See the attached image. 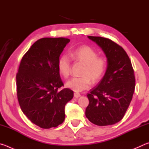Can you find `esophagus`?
<instances>
[{"instance_id": "obj_1", "label": "esophagus", "mask_w": 149, "mask_h": 149, "mask_svg": "<svg viewBox=\"0 0 149 149\" xmlns=\"http://www.w3.org/2000/svg\"><path fill=\"white\" fill-rule=\"evenodd\" d=\"M74 97L75 98H79V97H81V95L78 93H74Z\"/></svg>"}]
</instances>
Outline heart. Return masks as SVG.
<instances>
[{
	"label": "heart",
	"mask_w": 149,
	"mask_h": 149,
	"mask_svg": "<svg viewBox=\"0 0 149 149\" xmlns=\"http://www.w3.org/2000/svg\"><path fill=\"white\" fill-rule=\"evenodd\" d=\"M99 54L95 50L88 46L78 48L72 52V57L75 61H79L85 64L81 77H74L65 84L67 88L75 92H81L89 88L91 80L97 81L104 75L107 68V61L104 58L98 57ZM58 69L63 77L67 78L71 73V59L66 54H63L58 60Z\"/></svg>",
	"instance_id": "heart-1"
}]
</instances>
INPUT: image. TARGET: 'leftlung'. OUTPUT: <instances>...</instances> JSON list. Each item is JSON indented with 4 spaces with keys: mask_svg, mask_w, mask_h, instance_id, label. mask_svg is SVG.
<instances>
[{
    "mask_svg": "<svg viewBox=\"0 0 149 149\" xmlns=\"http://www.w3.org/2000/svg\"><path fill=\"white\" fill-rule=\"evenodd\" d=\"M87 37L103 50L107 68L99 84L87 94L89 104L85 116L95 125L115 124L124 116L134 93L135 79L132 62L123 48L112 40Z\"/></svg>",
    "mask_w": 149,
    "mask_h": 149,
    "instance_id": "left-lung-1",
    "label": "left lung"
}]
</instances>
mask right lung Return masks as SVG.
<instances>
[{
    "instance_id": "right-lung-1",
    "label": "right lung",
    "mask_w": 149,
    "mask_h": 149,
    "mask_svg": "<svg viewBox=\"0 0 149 149\" xmlns=\"http://www.w3.org/2000/svg\"><path fill=\"white\" fill-rule=\"evenodd\" d=\"M69 39L42 38L22 58L16 75L20 108L32 123L43 129L56 127L65 119L64 108L74 91L58 89L64 85L58 60Z\"/></svg>"
}]
</instances>
